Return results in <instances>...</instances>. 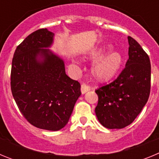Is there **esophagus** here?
I'll return each instance as SVG.
<instances>
[{
	"mask_svg": "<svg viewBox=\"0 0 159 159\" xmlns=\"http://www.w3.org/2000/svg\"><path fill=\"white\" fill-rule=\"evenodd\" d=\"M88 91H90V88L88 87V85H87V84H84V83L81 84V92H82V94L86 93Z\"/></svg>",
	"mask_w": 159,
	"mask_h": 159,
	"instance_id": "34e87169",
	"label": "esophagus"
}]
</instances>
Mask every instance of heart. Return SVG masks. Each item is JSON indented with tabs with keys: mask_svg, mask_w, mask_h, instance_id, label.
<instances>
[{
	"mask_svg": "<svg viewBox=\"0 0 159 159\" xmlns=\"http://www.w3.org/2000/svg\"><path fill=\"white\" fill-rule=\"evenodd\" d=\"M110 49V46L98 48L89 54V58L95 60L91 67V73L99 82H107L115 78L123 66V57L120 52H111L104 55Z\"/></svg>",
	"mask_w": 159,
	"mask_h": 159,
	"instance_id": "heart-1",
	"label": "heart"
}]
</instances>
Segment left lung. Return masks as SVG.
Masks as SVG:
<instances>
[{
	"label": "left lung",
	"mask_w": 159,
	"mask_h": 159,
	"mask_svg": "<svg viewBox=\"0 0 159 159\" xmlns=\"http://www.w3.org/2000/svg\"><path fill=\"white\" fill-rule=\"evenodd\" d=\"M129 59L113 82L95 90L99 97L95 115L108 129H122L133 123L149 99L151 61L140 44L130 36Z\"/></svg>",
	"instance_id": "left-lung-1"
}]
</instances>
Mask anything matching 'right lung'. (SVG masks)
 Segmentation results:
<instances>
[{"label":"right lung","mask_w":159,"mask_h":159,"mask_svg":"<svg viewBox=\"0 0 159 159\" xmlns=\"http://www.w3.org/2000/svg\"><path fill=\"white\" fill-rule=\"evenodd\" d=\"M54 33L41 29L16 48L11 69V90L20 111L34 127L59 130L66 126L80 84L66 75L62 58L48 48Z\"/></svg>","instance_id":"add662e5"}]
</instances>
